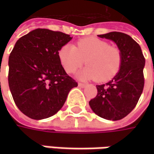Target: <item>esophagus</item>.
<instances>
[{"label": "esophagus", "instance_id": "1", "mask_svg": "<svg viewBox=\"0 0 154 154\" xmlns=\"http://www.w3.org/2000/svg\"><path fill=\"white\" fill-rule=\"evenodd\" d=\"M78 86H79L80 87H86V84L81 83V82H79V83H78Z\"/></svg>", "mask_w": 154, "mask_h": 154}]
</instances>
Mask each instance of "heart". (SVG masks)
<instances>
[{
  "label": "heart",
  "mask_w": 154,
  "mask_h": 154,
  "mask_svg": "<svg viewBox=\"0 0 154 154\" xmlns=\"http://www.w3.org/2000/svg\"><path fill=\"white\" fill-rule=\"evenodd\" d=\"M58 57L64 70L73 73L85 63L87 66L78 73L80 79L107 82L119 72L122 54L119 48L94 37L77 41V46L65 44L58 51Z\"/></svg>",
  "instance_id": "obj_1"
}]
</instances>
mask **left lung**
<instances>
[{"mask_svg": "<svg viewBox=\"0 0 154 154\" xmlns=\"http://www.w3.org/2000/svg\"><path fill=\"white\" fill-rule=\"evenodd\" d=\"M98 36L116 43L121 51L122 63L112 80L97 85V97L89 101V105L94 113L101 118L119 120L134 110L142 94L145 58L139 44L129 35L110 32Z\"/></svg>", "mask_w": 154, "mask_h": 154, "instance_id": "obj_1", "label": "left lung"}]
</instances>
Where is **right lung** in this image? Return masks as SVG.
<instances>
[{"label":"right lung","mask_w":154,"mask_h":154,"mask_svg":"<svg viewBox=\"0 0 154 154\" xmlns=\"http://www.w3.org/2000/svg\"><path fill=\"white\" fill-rule=\"evenodd\" d=\"M72 38L63 32L36 29L15 43L9 57V87L19 110L29 118L55 115L71 89L77 87L58 57L59 49Z\"/></svg>","instance_id":"add662e5"}]
</instances>
